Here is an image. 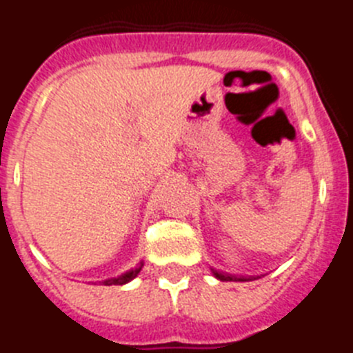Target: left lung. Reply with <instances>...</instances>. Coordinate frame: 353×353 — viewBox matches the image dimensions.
Returning <instances> with one entry per match:
<instances>
[{
    "instance_id": "8db88e82",
    "label": "left lung",
    "mask_w": 353,
    "mask_h": 353,
    "mask_svg": "<svg viewBox=\"0 0 353 353\" xmlns=\"http://www.w3.org/2000/svg\"><path fill=\"white\" fill-rule=\"evenodd\" d=\"M212 274H214L219 281H254L258 279V276H235V274H228V272H221V270L210 269Z\"/></svg>"
}]
</instances>
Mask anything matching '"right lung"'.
Listing matches in <instances>:
<instances>
[{
    "label": "right lung",
    "instance_id": "obj_1",
    "mask_svg": "<svg viewBox=\"0 0 353 353\" xmlns=\"http://www.w3.org/2000/svg\"><path fill=\"white\" fill-rule=\"evenodd\" d=\"M141 269H143V261H139L138 267H134V269L127 270V272H123V274H121V276H118V277L104 279V281H101V285H104V286H111V285L121 286V285H127V283L132 281L134 277H136L139 272H141Z\"/></svg>",
    "mask_w": 353,
    "mask_h": 353
}]
</instances>
